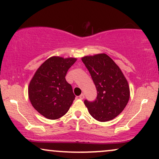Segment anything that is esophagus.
<instances>
[{"label": "esophagus", "instance_id": "34e87169", "mask_svg": "<svg viewBox=\"0 0 159 159\" xmlns=\"http://www.w3.org/2000/svg\"><path fill=\"white\" fill-rule=\"evenodd\" d=\"M79 98H80V99H81V100H83L84 98V94L82 93V94H81V95L79 96Z\"/></svg>", "mask_w": 159, "mask_h": 159}]
</instances>
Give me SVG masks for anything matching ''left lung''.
Masks as SVG:
<instances>
[{"instance_id":"obj_1","label":"left lung","mask_w":159,"mask_h":159,"mask_svg":"<svg viewBox=\"0 0 159 159\" xmlns=\"http://www.w3.org/2000/svg\"><path fill=\"white\" fill-rule=\"evenodd\" d=\"M82 61L89 70L98 92L93 102L84 100L92 117L106 122L117 116L130 98L128 81L116 64L106 53L86 56Z\"/></svg>"}]
</instances>
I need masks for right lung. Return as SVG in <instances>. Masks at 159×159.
I'll return each instance as SVG.
<instances>
[{"label": "right lung", "instance_id": "add662e5", "mask_svg": "<svg viewBox=\"0 0 159 159\" xmlns=\"http://www.w3.org/2000/svg\"><path fill=\"white\" fill-rule=\"evenodd\" d=\"M76 60L73 57L51 56L39 66L30 81L28 88L30 102L47 119L61 117L75 100L72 86L65 76Z\"/></svg>", "mask_w": 159, "mask_h": 159}]
</instances>
